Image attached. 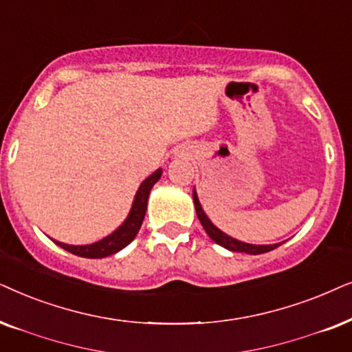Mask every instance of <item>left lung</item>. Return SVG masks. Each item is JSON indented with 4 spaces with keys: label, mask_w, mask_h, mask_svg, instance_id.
<instances>
[{
    "label": "left lung",
    "mask_w": 352,
    "mask_h": 352,
    "mask_svg": "<svg viewBox=\"0 0 352 352\" xmlns=\"http://www.w3.org/2000/svg\"><path fill=\"white\" fill-rule=\"evenodd\" d=\"M193 201H195V208H196V214H198V219L201 225L204 227V230L208 235L210 236V240L217 243V245L227 248L228 251H233V252H246V254H262V252H269L272 250H275V248H278L282 243H275V245H250V243H243V241H238L235 238L228 236L227 233L220 232L215 225L210 222L208 215L201 208V203L198 199V195H196V191L193 190Z\"/></svg>",
    "instance_id": "1"
}]
</instances>
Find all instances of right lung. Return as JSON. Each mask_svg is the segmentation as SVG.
<instances>
[{"label":"right lung","instance_id":"right-lung-1","mask_svg":"<svg viewBox=\"0 0 352 352\" xmlns=\"http://www.w3.org/2000/svg\"><path fill=\"white\" fill-rule=\"evenodd\" d=\"M162 168H157L156 172H153L146 180H143V184L140 185V188L135 195L132 209L127 215V219L124 220V223L120 225L117 230H114L111 235H107L102 240L91 243V245H82V246H74V245H65V243L54 241L56 245L63 248V250L72 252L75 256L88 257V259H100V257H107L111 254H116L120 250H124L125 246L130 245L133 241V238L137 236V233L142 227L144 214H146L148 208V198L149 191L154 186V184L161 179Z\"/></svg>","mask_w":352,"mask_h":352}]
</instances>
